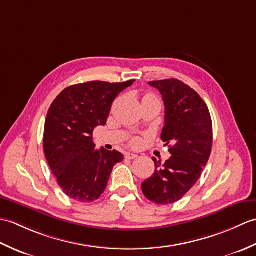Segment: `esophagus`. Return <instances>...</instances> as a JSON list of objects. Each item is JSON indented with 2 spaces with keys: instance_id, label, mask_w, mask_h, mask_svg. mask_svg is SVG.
<instances>
[{
  "instance_id": "1",
  "label": "esophagus",
  "mask_w": 256,
  "mask_h": 256,
  "mask_svg": "<svg viewBox=\"0 0 256 256\" xmlns=\"http://www.w3.org/2000/svg\"><path fill=\"white\" fill-rule=\"evenodd\" d=\"M138 157V155L136 154H132V153H126L125 154V158H128V160H135Z\"/></svg>"
}]
</instances>
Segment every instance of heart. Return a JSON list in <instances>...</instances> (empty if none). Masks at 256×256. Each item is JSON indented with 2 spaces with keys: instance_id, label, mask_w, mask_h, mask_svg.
I'll use <instances>...</instances> for the list:
<instances>
[{
  "instance_id": "b5f03b06",
  "label": "heart",
  "mask_w": 256,
  "mask_h": 256,
  "mask_svg": "<svg viewBox=\"0 0 256 256\" xmlns=\"http://www.w3.org/2000/svg\"><path fill=\"white\" fill-rule=\"evenodd\" d=\"M148 96H153L146 94L144 98H148ZM140 144H142V140H140V138H134L131 140V145L134 146V148H138V146H140Z\"/></svg>"
}]
</instances>
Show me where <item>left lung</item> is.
Returning a JSON list of instances; mask_svg holds the SVG:
<instances>
[{"mask_svg": "<svg viewBox=\"0 0 256 256\" xmlns=\"http://www.w3.org/2000/svg\"><path fill=\"white\" fill-rule=\"evenodd\" d=\"M165 104V126L160 138L170 146L164 164L153 157L155 172L142 182L146 198L157 204L182 199L198 182L212 148V121L201 96L177 79L150 81Z\"/></svg>", "mask_w": 256, "mask_h": 256, "instance_id": "obj_1", "label": "left lung"}]
</instances>
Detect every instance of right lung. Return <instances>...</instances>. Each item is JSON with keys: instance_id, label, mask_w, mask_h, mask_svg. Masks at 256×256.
<instances>
[{"instance_id": "obj_1", "label": "right lung", "mask_w": 256, "mask_h": 256, "mask_svg": "<svg viewBox=\"0 0 256 256\" xmlns=\"http://www.w3.org/2000/svg\"><path fill=\"white\" fill-rule=\"evenodd\" d=\"M135 80L70 86L48 110L44 152L62 192L79 202H92L104 192L113 166L124 156L118 150H96L94 130L104 125L114 99Z\"/></svg>"}]
</instances>
